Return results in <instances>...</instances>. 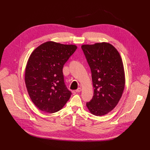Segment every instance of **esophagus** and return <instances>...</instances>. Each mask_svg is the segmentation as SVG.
Segmentation results:
<instances>
[{
    "instance_id": "1",
    "label": "esophagus",
    "mask_w": 150,
    "mask_h": 150,
    "mask_svg": "<svg viewBox=\"0 0 150 150\" xmlns=\"http://www.w3.org/2000/svg\"><path fill=\"white\" fill-rule=\"evenodd\" d=\"M81 91V88H78L76 90H75L76 92H80Z\"/></svg>"
}]
</instances>
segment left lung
<instances>
[{"instance_id":"1","label":"left lung","mask_w":150,"mask_h":150,"mask_svg":"<svg viewBox=\"0 0 150 150\" xmlns=\"http://www.w3.org/2000/svg\"><path fill=\"white\" fill-rule=\"evenodd\" d=\"M81 49L91 68L93 96L86 103L93 115L107 114L122 97L125 78L123 62L115 47L109 43L83 45Z\"/></svg>"}]
</instances>
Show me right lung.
<instances>
[{
  "label": "right lung",
  "instance_id": "right-lung-1",
  "mask_svg": "<svg viewBox=\"0 0 150 150\" xmlns=\"http://www.w3.org/2000/svg\"><path fill=\"white\" fill-rule=\"evenodd\" d=\"M76 49L75 45L48 41L31 54L25 82L31 101L41 111L56 112L69 100L72 92L65 84L62 69Z\"/></svg>",
  "mask_w": 150,
  "mask_h": 150
}]
</instances>
